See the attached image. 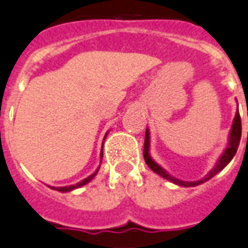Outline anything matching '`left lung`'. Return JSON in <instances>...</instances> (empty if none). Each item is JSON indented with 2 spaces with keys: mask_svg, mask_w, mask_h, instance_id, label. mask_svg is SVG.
<instances>
[{
  "mask_svg": "<svg viewBox=\"0 0 248 248\" xmlns=\"http://www.w3.org/2000/svg\"><path fill=\"white\" fill-rule=\"evenodd\" d=\"M242 136V123H241V116H239V111H237L235 113V117L232 120V131H230V135H229V145L228 148L225 149V152L222 153V155L219 157V159L217 161V163L215 165V167L208 172V174L202 178L200 180H196V182H184V180L176 179L174 176H171L169 172H166L165 169H162L158 163H155V161H153V158L150 157V153H149V146H150V133H149V129H146V133H145V144H144V158L146 165H148L150 169H152L155 174L161 175L162 178L170 180L172 183L178 184V186H182V187H195V186H199V184H202L208 182L209 179H212L216 174H218L219 171L225 169L228 166L229 162L232 161V157L235 155L237 153V149L239 146V141H241Z\"/></svg>",
  "mask_w": 248,
  "mask_h": 248,
  "instance_id": "1",
  "label": "left lung"
}]
</instances>
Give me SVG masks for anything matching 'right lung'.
<instances>
[{
	"label": "right lung",
	"instance_id": "add662e5",
	"mask_svg": "<svg viewBox=\"0 0 248 248\" xmlns=\"http://www.w3.org/2000/svg\"><path fill=\"white\" fill-rule=\"evenodd\" d=\"M107 136V135H106ZM106 136H104V139H106ZM103 157V148H102V153H100V158ZM100 167V166H99ZM99 167L96 169L95 172H93V174L90 175V176H87L86 179L81 180L79 183L74 184V186H66V187H51L52 189H56V191H60V192H69V191H73V189H76V188H79L82 187V186H85V184H87L89 182H91V180L94 179V176L96 175V172L99 171Z\"/></svg>",
	"mask_w": 248,
	"mask_h": 248
}]
</instances>
